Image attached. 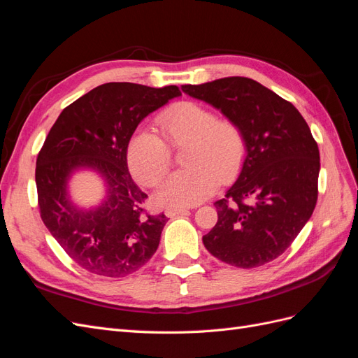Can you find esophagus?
Listing matches in <instances>:
<instances>
[{"label": "esophagus", "instance_id": "obj_1", "mask_svg": "<svg viewBox=\"0 0 358 358\" xmlns=\"http://www.w3.org/2000/svg\"><path fill=\"white\" fill-rule=\"evenodd\" d=\"M187 212L188 210L183 209V208H169V209H166V215L169 216V218H173V216L180 215V213H187Z\"/></svg>", "mask_w": 358, "mask_h": 358}]
</instances>
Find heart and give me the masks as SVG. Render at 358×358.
Here are the masks:
<instances>
[{
  "label": "heart",
  "instance_id": "1",
  "mask_svg": "<svg viewBox=\"0 0 358 358\" xmlns=\"http://www.w3.org/2000/svg\"><path fill=\"white\" fill-rule=\"evenodd\" d=\"M155 131L140 128L129 137L127 164L140 185L154 188L167 175L170 148H183L187 169L170 175L158 189L157 200L170 208H189L209 199L220 182H229L246 157V136L233 119L218 117L209 107L179 101L157 117Z\"/></svg>",
  "mask_w": 358,
  "mask_h": 358
}]
</instances>
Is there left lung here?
<instances>
[{"label":"left lung","mask_w":358,"mask_h":358,"mask_svg":"<svg viewBox=\"0 0 358 358\" xmlns=\"http://www.w3.org/2000/svg\"><path fill=\"white\" fill-rule=\"evenodd\" d=\"M182 91L239 124L248 154L234 185L215 201L218 222L203 236L208 251L241 268L284 254L318 200L320 150L305 117L252 79L224 78Z\"/></svg>","instance_id":"obj_1"}]
</instances>
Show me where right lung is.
Wrapping results in <instances>:
<instances>
[{"instance_id": "obj_1", "label": "right lung", "mask_w": 358, "mask_h": 358, "mask_svg": "<svg viewBox=\"0 0 358 358\" xmlns=\"http://www.w3.org/2000/svg\"><path fill=\"white\" fill-rule=\"evenodd\" d=\"M179 95L175 85H100L61 112L40 149L41 220L73 262L94 275L124 278L157 251L167 216L145 209L148 196L131 179L125 152L140 121ZM82 166L100 171L108 182V197L94 211L76 210L66 197V179Z\"/></svg>"}]
</instances>
